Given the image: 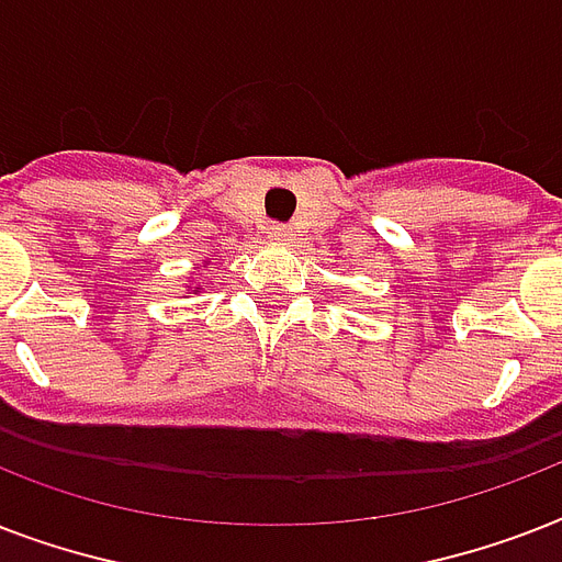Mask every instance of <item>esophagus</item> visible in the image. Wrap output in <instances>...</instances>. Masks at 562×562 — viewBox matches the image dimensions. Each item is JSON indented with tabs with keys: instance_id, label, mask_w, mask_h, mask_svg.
I'll return each instance as SVG.
<instances>
[{
	"instance_id": "34e87169",
	"label": "esophagus",
	"mask_w": 562,
	"mask_h": 562,
	"mask_svg": "<svg viewBox=\"0 0 562 562\" xmlns=\"http://www.w3.org/2000/svg\"><path fill=\"white\" fill-rule=\"evenodd\" d=\"M268 236H271V238H289L291 229L285 227V224H271V227H268Z\"/></svg>"
}]
</instances>
